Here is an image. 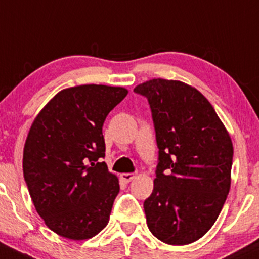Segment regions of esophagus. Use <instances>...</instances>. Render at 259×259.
I'll return each instance as SVG.
<instances>
[{"mask_svg":"<svg viewBox=\"0 0 259 259\" xmlns=\"http://www.w3.org/2000/svg\"><path fill=\"white\" fill-rule=\"evenodd\" d=\"M121 180L124 182H130L132 180L135 179V174H132V172H125V174H121L120 175Z\"/></svg>","mask_w":259,"mask_h":259,"instance_id":"obj_1","label":"esophagus"}]
</instances>
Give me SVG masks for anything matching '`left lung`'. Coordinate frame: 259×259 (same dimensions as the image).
<instances>
[{
	"instance_id": "8db88e82",
	"label": "left lung",
	"mask_w": 259,
	"mask_h": 259,
	"mask_svg": "<svg viewBox=\"0 0 259 259\" xmlns=\"http://www.w3.org/2000/svg\"><path fill=\"white\" fill-rule=\"evenodd\" d=\"M134 92L150 104L159 148L154 190L144 201L148 227L164 243H192L213 226L230 192V134L194 87L157 78Z\"/></svg>"
}]
</instances>
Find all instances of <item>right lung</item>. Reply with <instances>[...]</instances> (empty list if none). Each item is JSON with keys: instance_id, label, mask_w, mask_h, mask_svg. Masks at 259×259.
I'll return each mask as SVG.
<instances>
[{"instance_id": "right-lung-1", "label": "right lung", "mask_w": 259, "mask_h": 259, "mask_svg": "<svg viewBox=\"0 0 259 259\" xmlns=\"http://www.w3.org/2000/svg\"><path fill=\"white\" fill-rule=\"evenodd\" d=\"M121 87L63 89L34 119L23 149V176L33 205L57 235L81 241L109 222L119 181L102 161L103 124L126 97Z\"/></svg>"}]
</instances>
